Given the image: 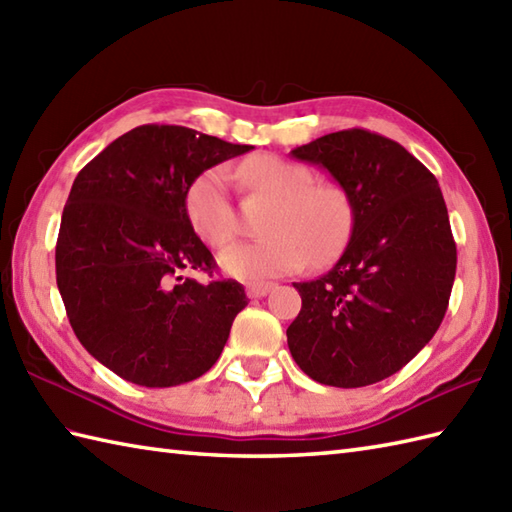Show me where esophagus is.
<instances>
[{"label":"esophagus","instance_id":"34e87169","mask_svg":"<svg viewBox=\"0 0 512 512\" xmlns=\"http://www.w3.org/2000/svg\"><path fill=\"white\" fill-rule=\"evenodd\" d=\"M273 288H275V284H268V281H250V284H246V292L250 299L266 297Z\"/></svg>","mask_w":512,"mask_h":512}]
</instances>
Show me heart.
<instances>
[{
	"instance_id": "obj_1",
	"label": "heart",
	"mask_w": 512,
	"mask_h": 512,
	"mask_svg": "<svg viewBox=\"0 0 512 512\" xmlns=\"http://www.w3.org/2000/svg\"><path fill=\"white\" fill-rule=\"evenodd\" d=\"M250 191L273 202L264 222L268 237L226 248L220 264L239 279H270L295 273L310 262H328L352 233L350 195L334 182H317L308 165L279 156H255L239 169ZM187 215L206 246L222 248L237 235L231 200V173L211 167L193 180L187 193Z\"/></svg>"
}]
</instances>
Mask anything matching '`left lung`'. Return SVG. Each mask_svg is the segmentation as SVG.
Instances as JSON below:
<instances>
[{"mask_svg": "<svg viewBox=\"0 0 512 512\" xmlns=\"http://www.w3.org/2000/svg\"><path fill=\"white\" fill-rule=\"evenodd\" d=\"M290 154L328 169L354 209L339 262L295 284L301 312L286 330L290 354L321 385H374L433 339L449 308L458 250L447 204L418 158L367 129L321 136Z\"/></svg>", "mask_w": 512, "mask_h": 512, "instance_id": "8db88e82", "label": "left lung"}]
</instances>
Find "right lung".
I'll list each match as a JSON object with an SVG mask.
<instances>
[{
	"label": "right lung",
	"mask_w": 512,
	"mask_h": 512,
	"mask_svg": "<svg viewBox=\"0 0 512 512\" xmlns=\"http://www.w3.org/2000/svg\"><path fill=\"white\" fill-rule=\"evenodd\" d=\"M248 149L189 127L140 125L76 176L54 253L57 286L76 339L129 383L173 387L209 372L248 306L235 279L182 277L215 270L189 222V187Z\"/></svg>",
	"instance_id": "add662e5"
}]
</instances>
